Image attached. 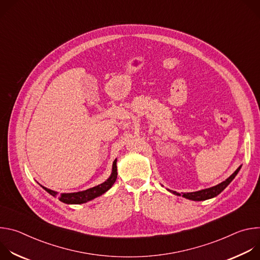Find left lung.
Instances as JSON below:
<instances>
[{"instance_id":"obj_1","label":"left lung","mask_w":260,"mask_h":260,"mask_svg":"<svg viewBox=\"0 0 260 260\" xmlns=\"http://www.w3.org/2000/svg\"><path fill=\"white\" fill-rule=\"evenodd\" d=\"M240 169H241V166L236 170V172H235L231 177H229L225 181L221 182L220 184L216 185V186H213V187L207 188V189H203V190H200V191H196V192L183 193V197H184L185 199H188V200H191V201H199V202H200V201H206V200L212 199V198L218 196L220 192H222V191H223V190L226 188L228 185H229V184L234 180V178L237 176V174L239 173ZM170 191L173 192V193L176 194V196H180V194H179L178 192H176V191H172V190H170Z\"/></svg>"}]
</instances>
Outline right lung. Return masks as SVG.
<instances>
[{
	"instance_id": "1",
	"label": "right lung",
	"mask_w": 260,
	"mask_h": 260,
	"mask_svg": "<svg viewBox=\"0 0 260 260\" xmlns=\"http://www.w3.org/2000/svg\"><path fill=\"white\" fill-rule=\"evenodd\" d=\"M116 178H117V166H116V159H115L113 162L112 174H111L110 178L107 181L98 185V186H95V187L89 188L84 191L73 192V193H60L58 196V200L66 204H83V203L89 202V201L102 196L103 193H105L107 190H109L111 187H112V185L116 181ZM43 188L53 197H55L57 194V192H55L51 189H48L46 187H43Z\"/></svg>"
}]
</instances>
